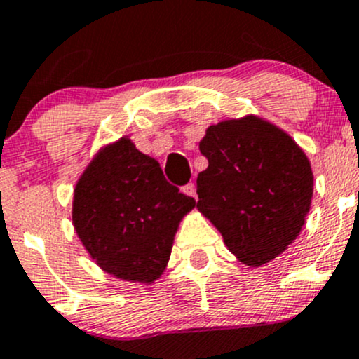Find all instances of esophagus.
Masks as SVG:
<instances>
[{"instance_id":"esophagus-1","label":"esophagus","mask_w":359,"mask_h":359,"mask_svg":"<svg viewBox=\"0 0 359 359\" xmlns=\"http://www.w3.org/2000/svg\"><path fill=\"white\" fill-rule=\"evenodd\" d=\"M182 193H184V194H187V196L196 198V186H194V182L186 184V186L182 187Z\"/></svg>"}]
</instances>
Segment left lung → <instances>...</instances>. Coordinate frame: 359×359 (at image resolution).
<instances>
[{
    "mask_svg": "<svg viewBox=\"0 0 359 359\" xmlns=\"http://www.w3.org/2000/svg\"><path fill=\"white\" fill-rule=\"evenodd\" d=\"M208 168L196 180L198 208L247 266L276 259L299 236L313 198L311 163L288 133L257 116L206 128Z\"/></svg>",
    "mask_w": 359,
    "mask_h": 359,
    "instance_id": "left-lung-1",
    "label": "left lung"
}]
</instances>
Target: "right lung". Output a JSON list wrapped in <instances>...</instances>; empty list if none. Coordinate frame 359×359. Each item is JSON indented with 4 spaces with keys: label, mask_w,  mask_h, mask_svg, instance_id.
Instances as JSON below:
<instances>
[{
    "label": "right lung",
    "mask_w": 359,
    "mask_h": 359,
    "mask_svg": "<svg viewBox=\"0 0 359 359\" xmlns=\"http://www.w3.org/2000/svg\"><path fill=\"white\" fill-rule=\"evenodd\" d=\"M196 206L130 139L100 149L79 177L72 224L106 273L151 285L165 271L179 222Z\"/></svg>",
    "instance_id": "right-lung-1"
}]
</instances>
